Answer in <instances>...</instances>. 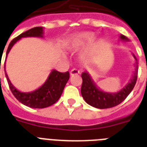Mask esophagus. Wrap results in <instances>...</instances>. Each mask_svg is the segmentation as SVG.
<instances>
[{"label": "esophagus", "instance_id": "34e87169", "mask_svg": "<svg viewBox=\"0 0 147 147\" xmlns=\"http://www.w3.org/2000/svg\"><path fill=\"white\" fill-rule=\"evenodd\" d=\"M80 73L79 70L76 69H72L70 71V75L71 76H74V75H78Z\"/></svg>", "mask_w": 147, "mask_h": 147}]
</instances>
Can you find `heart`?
<instances>
[{
  "label": "heart",
  "mask_w": 147,
  "mask_h": 147,
  "mask_svg": "<svg viewBox=\"0 0 147 147\" xmlns=\"http://www.w3.org/2000/svg\"><path fill=\"white\" fill-rule=\"evenodd\" d=\"M93 34L90 32H82L74 34L68 38L64 43V46L67 50L73 51L81 49L91 41Z\"/></svg>",
  "instance_id": "heart-1"
}]
</instances>
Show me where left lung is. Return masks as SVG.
I'll return each mask as SVG.
<instances>
[{
    "label": "left lung",
    "instance_id": "left-lung-1",
    "mask_svg": "<svg viewBox=\"0 0 147 147\" xmlns=\"http://www.w3.org/2000/svg\"><path fill=\"white\" fill-rule=\"evenodd\" d=\"M119 38L121 39V40L124 41L129 40L126 36L122 34L119 36ZM133 56L136 60L134 75L130 81L125 85V87H123L121 90L117 92H107L101 90L92 79L90 75L87 71H84L81 74L83 82L81 85V92L85 102L94 108L105 109V108L115 107L125 100L129 93L132 91L138 78V66L136 57L134 55Z\"/></svg>",
    "mask_w": 147,
    "mask_h": 147
}]
</instances>
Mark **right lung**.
Returning a JSON list of instances; mask_svg holds the SVG:
<instances>
[{"label":"right lung","instance_id":"right-lung-1","mask_svg":"<svg viewBox=\"0 0 147 147\" xmlns=\"http://www.w3.org/2000/svg\"><path fill=\"white\" fill-rule=\"evenodd\" d=\"M43 28L42 27H36L28 30L24 33H22L16 38L13 39L8 46L7 51V56L13 45L20 39L23 37H43ZM4 71L9 87L11 92H13L14 96L18 99L21 103L24 105L33 108H44L52 105L60 98L62 94L63 89L67 83L68 80L69 79V72H60L55 69L51 71L50 75L48 77L45 82L37 90L29 92H23L18 90L16 87L12 84L11 81L9 79L6 69Z\"/></svg>","mask_w":147,"mask_h":147}]
</instances>
